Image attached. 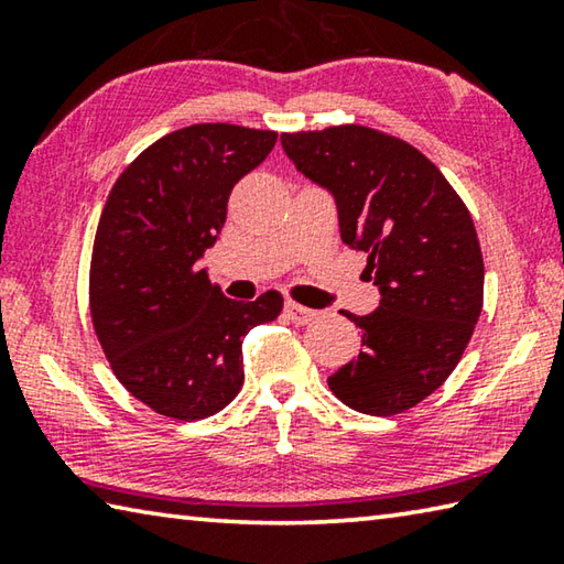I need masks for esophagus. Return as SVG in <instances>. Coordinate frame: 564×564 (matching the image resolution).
Segmentation results:
<instances>
[{"mask_svg":"<svg viewBox=\"0 0 564 564\" xmlns=\"http://www.w3.org/2000/svg\"><path fill=\"white\" fill-rule=\"evenodd\" d=\"M285 313H289V318H291L293 323H299V326H305V323H311V321L318 318V311L305 308V305L293 303V301L285 303Z\"/></svg>","mask_w":564,"mask_h":564,"instance_id":"34e87169","label":"esophagus"}]
</instances>
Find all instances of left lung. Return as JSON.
<instances>
[{
  "instance_id": "obj_1",
  "label": "left lung",
  "mask_w": 564,
  "mask_h": 564,
  "mask_svg": "<svg viewBox=\"0 0 564 564\" xmlns=\"http://www.w3.org/2000/svg\"><path fill=\"white\" fill-rule=\"evenodd\" d=\"M285 156L338 208L343 243L366 251L380 303L358 358L328 378L340 403L395 415L445 383L482 311V253L470 212L431 159L368 127L281 133Z\"/></svg>"
}]
</instances>
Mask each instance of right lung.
<instances>
[{
  "instance_id": "1",
  "label": "right lung",
  "mask_w": 564,
  "mask_h": 564,
  "mask_svg": "<svg viewBox=\"0 0 564 564\" xmlns=\"http://www.w3.org/2000/svg\"><path fill=\"white\" fill-rule=\"evenodd\" d=\"M275 131L194 123L154 141L123 171L91 251V321L119 383L156 413L198 420L243 386V336L279 318L283 295L231 301L204 251L231 188L271 154Z\"/></svg>"
}]
</instances>
